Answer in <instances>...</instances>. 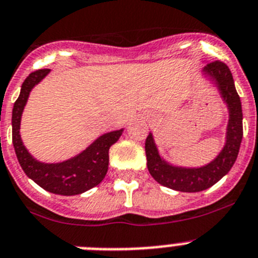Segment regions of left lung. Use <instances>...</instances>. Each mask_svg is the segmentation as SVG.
Here are the masks:
<instances>
[{"mask_svg": "<svg viewBox=\"0 0 258 258\" xmlns=\"http://www.w3.org/2000/svg\"><path fill=\"white\" fill-rule=\"evenodd\" d=\"M202 76L218 89L228 110L226 143L215 159L202 166L174 165L160 155L152 133H149L146 140L147 166L151 176L160 185L177 191L198 192L215 185L233 166L243 139L241 101L229 68L222 61L209 62L202 69Z\"/></svg>", "mask_w": 258, "mask_h": 258, "instance_id": "obj_1", "label": "left lung"}]
</instances>
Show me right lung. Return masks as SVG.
<instances>
[{
  "mask_svg": "<svg viewBox=\"0 0 258 258\" xmlns=\"http://www.w3.org/2000/svg\"><path fill=\"white\" fill-rule=\"evenodd\" d=\"M49 73L40 69L25 80L18 99L13 107L12 127L15 155L26 176L40 187L59 196H77L102 182L109 168V149L118 142L123 130H116L98 136L79 155L61 162H42L27 151L21 138V119L30 93Z\"/></svg>",
  "mask_w": 258,
  "mask_h": 258,
  "instance_id": "1",
  "label": "right lung"
}]
</instances>
